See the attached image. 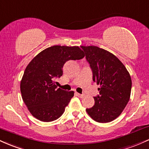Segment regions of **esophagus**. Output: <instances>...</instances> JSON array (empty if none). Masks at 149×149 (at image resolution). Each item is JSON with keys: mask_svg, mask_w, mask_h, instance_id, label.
<instances>
[{"mask_svg": "<svg viewBox=\"0 0 149 149\" xmlns=\"http://www.w3.org/2000/svg\"><path fill=\"white\" fill-rule=\"evenodd\" d=\"M76 95L78 96V97H80V98H83V97H85V95H81V94H79L78 93V92H76Z\"/></svg>", "mask_w": 149, "mask_h": 149, "instance_id": "obj_1", "label": "esophagus"}]
</instances>
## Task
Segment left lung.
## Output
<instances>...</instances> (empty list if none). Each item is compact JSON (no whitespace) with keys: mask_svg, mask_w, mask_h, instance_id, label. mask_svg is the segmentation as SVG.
<instances>
[{"mask_svg":"<svg viewBox=\"0 0 149 149\" xmlns=\"http://www.w3.org/2000/svg\"><path fill=\"white\" fill-rule=\"evenodd\" d=\"M93 74L100 85V95L87 109L88 115L98 123H109L120 115L130 98L132 80L124 64L112 53L97 46H81Z\"/></svg>","mask_w":149,"mask_h":149,"instance_id":"left-lung-1","label":"left lung"}]
</instances>
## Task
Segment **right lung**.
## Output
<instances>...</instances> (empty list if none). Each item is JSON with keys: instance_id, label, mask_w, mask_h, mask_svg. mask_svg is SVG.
Wrapping results in <instances>:
<instances>
[{"instance_id": "add662e5", "label": "right lung", "mask_w": 149, "mask_h": 149, "mask_svg": "<svg viewBox=\"0 0 149 149\" xmlns=\"http://www.w3.org/2000/svg\"><path fill=\"white\" fill-rule=\"evenodd\" d=\"M84 57L78 46L54 45L41 51L30 61L22 76L20 91L33 117L42 122H51L64 113L74 92L57 88L54 79L62 76L66 61Z\"/></svg>"}]
</instances>
